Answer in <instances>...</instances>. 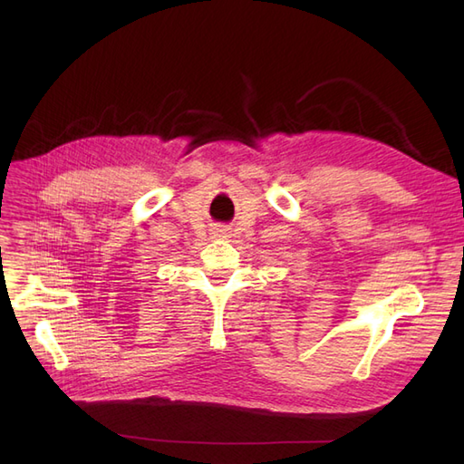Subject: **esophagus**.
I'll list each match as a JSON object with an SVG mask.
<instances>
[{"instance_id": "34e87169", "label": "esophagus", "mask_w": 464, "mask_h": 464, "mask_svg": "<svg viewBox=\"0 0 464 464\" xmlns=\"http://www.w3.org/2000/svg\"><path fill=\"white\" fill-rule=\"evenodd\" d=\"M217 232H224V230H217Z\"/></svg>"}]
</instances>
